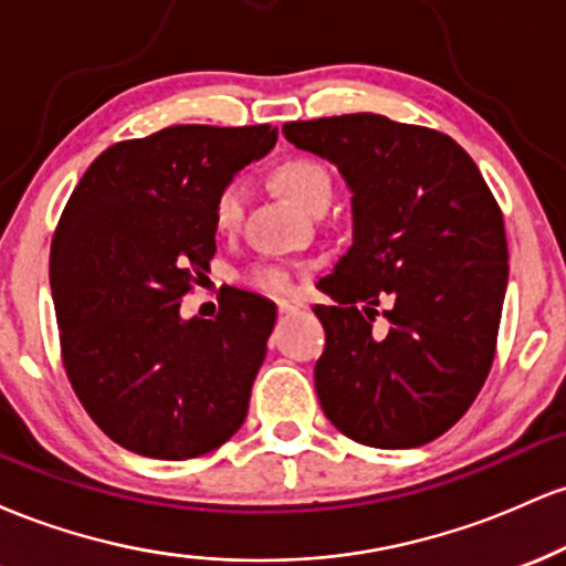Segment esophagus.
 <instances>
[{
    "mask_svg": "<svg viewBox=\"0 0 566 566\" xmlns=\"http://www.w3.org/2000/svg\"><path fill=\"white\" fill-rule=\"evenodd\" d=\"M303 297L301 295H284L276 301V308L282 311V314H292V311H301L303 308Z\"/></svg>",
    "mask_w": 566,
    "mask_h": 566,
    "instance_id": "1",
    "label": "esophagus"
}]
</instances>
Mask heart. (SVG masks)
<instances>
[{
    "label": "heart",
    "mask_w": 566,
    "mask_h": 566,
    "mask_svg": "<svg viewBox=\"0 0 566 566\" xmlns=\"http://www.w3.org/2000/svg\"><path fill=\"white\" fill-rule=\"evenodd\" d=\"M274 184L282 188L292 201L311 212H319L333 199V175L322 161L311 157H287L271 172ZM250 188L242 178L226 180L212 197V226L218 233H237L242 226ZM244 282L252 290L282 295L295 287V269L290 263H255L244 271Z\"/></svg>",
    "instance_id": "heart-1"
}]
</instances>
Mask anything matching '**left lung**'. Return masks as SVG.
<instances>
[{"label":"left lung","mask_w":566,"mask_h":566,"mask_svg":"<svg viewBox=\"0 0 566 566\" xmlns=\"http://www.w3.org/2000/svg\"><path fill=\"white\" fill-rule=\"evenodd\" d=\"M282 133L354 191V244L319 282L335 303L314 305L324 415L359 444H428L469 412L495 361L509 284L497 199L439 129L346 114ZM382 302L388 328L374 324Z\"/></svg>","instance_id":"obj_1"}]
</instances>
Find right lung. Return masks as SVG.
<instances>
[{"label": "right lung", "instance_id": "add662e5", "mask_svg": "<svg viewBox=\"0 0 566 566\" xmlns=\"http://www.w3.org/2000/svg\"><path fill=\"white\" fill-rule=\"evenodd\" d=\"M274 143L271 125L119 140L57 220L50 287L63 369L97 428L129 452L199 458L244 423L274 303L229 287L216 319L178 311L216 255L212 197Z\"/></svg>", "mask_w": 566, "mask_h": 566}]
</instances>
